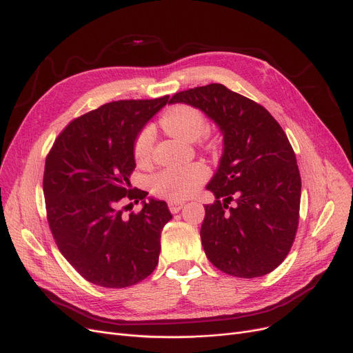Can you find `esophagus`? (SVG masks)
I'll use <instances>...</instances> for the list:
<instances>
[{"instance_id": "1", "label": "esophagus", "mask_w": 353, "mask_h": 353, "mask_svg": "<svg viewBox=\"0 0 353 353\" xmlns=\"http://www.w3.org/2000/svg\"><path fill=\"white\" fill-rule=\"evenodd\" d=\"M184 208V201H170L169 209L172 213H179Z\"/></svg>"}]
</instances>
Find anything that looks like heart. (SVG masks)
I'll use <instances>...</instances> for the list:
<instances>
[{"mask_svg": "<svg viewBox=\"0 0 353 353\" xmlns=\"http://www.w3.org/2000/svg\"><path fill=\"white\" fill-rule=\"evenodd\" d=\"M160 124L170 136L186 141H197L208 133V120L196 107L177 104L167 108L160 117ZM154 143V132L152 127H144L134 140V159L139 164L150 160ZM208 169L203 164H189L180 167H169L153 179V190L156 194L177 201L192 196L201 183L208 179Z\"/></svg>", "mask_w": 353, "mask_h": 353, "instance_id": "obj_1", "label": "heart"}]
</instances>
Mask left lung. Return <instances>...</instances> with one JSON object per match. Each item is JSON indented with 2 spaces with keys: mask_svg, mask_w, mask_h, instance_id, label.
I'll list each match as a JSON object with an SVG mask.
<instances>
[{
  "mask_svg": "<svg viewBox=\"0 0 353 353\" xmlns=\"http://www.w3.org/2000/svg\"><path fill=\"white\" fill-rule=\"evenodd\" d=\"M176 103L199 108L223 134V154L206 186L216 201L205 206L200 229L208 259L236 277L270 273L299 223L302 183L285 132L265 107L223 84L176 92L169 104Z\"/></svg>",
  "mask_w": 353,
  "mask_h": 353,
  "instance_id": "8db88e82",
  "label": "left lung"
}]
</instances>
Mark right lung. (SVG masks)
Here are the masks:
<instances>
[{
  "label": "right lung",
  "instance_id": "1",
  "mask_svg": "<svg viewBox=\"0 0 353 353\" xmlns=\"http://www.w3.org/2000/svg\"><path fill=\"white\" fill-rule=\"evenodd\" d=\"M167 103L169 96L107 103L72 120L47 156L43 190L51 233L92 285L132 286L159 263L161 230L173 216L165 201L132 190L130 174L136 137ZM124 199H141L142 210L125 218Z\"/></svg>",
  "mask_w": 353,
  "mask_h": 353
}]
</instances>
